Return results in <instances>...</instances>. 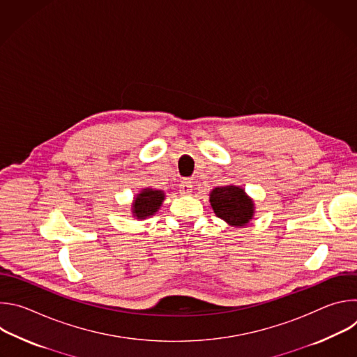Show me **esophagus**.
Wrapping results in <instances>:
<instances>
[{
    "mask_svg": "<svg viewBox=\"0 0 357 357\" xmlns=\"http://www.w3.org/2000/svg\"><path fill=\"white\" fill-rule=\"evenodd\" d=\"M193 190V182L190 179H183L179 185V192L182 195H189Z\"/></svg>",
    "mask_w": 357,
    "mask_h": 357,
    "instance_id": "esophagus-1",
    "label": "esophagus"
}]
</instances>
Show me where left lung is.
I'll return each instance as SVG.
<instances>
[{
  "instance_id": "8db88e82",
  "label": "left lung",
  "mask_w": 357,
  "mask_h": 357,
  "mask_svg": "<svg viewBox=\"0 0 357 357\" xmlns=\"http://www.w3.org/2000/svg\"><path fill=\"white\" fill-rule=\"evenodd\" d=\"M211 205L215 215L233 227L245 226L254 215L252 199L234 185L215 188L211 192Z\"/></svg>"
}]
</instances>
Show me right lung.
Returning <instances> with one entry per match:
<instances>
[{
	"instance_id": "1",
	"label": "right lung",
	"mask_w": 357,
	"mask_h": 357,
	"mask_svg": "<svg viewBox=\"0 0 357 357\" xmlns=\"http://www.w3.org/2000/svg\"><path fill=\"white\" fill-rule=\"evenodd\" d=\"M164 199L165 195L162 190H155L151 188L142 189L132 202V216L138 220H144L148 216H152L160 209Z\"/></svg>"
}]
</instances>
